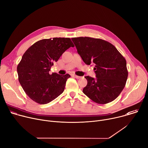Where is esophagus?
I'll return each mask as SVG.
<instances>
[{
  "instance_id": "obj_1",
  "label": "esophagus",
  "mask_w": 148,
  "mask_h": 148,
  "mask_svg": "<svg viewBox=\"0 0 148 148\" xmlns=\"http://www.w3.org/2000/svg\"><path fill=\"white\" fill-rule=\"evenodd\" d=\"M73 77H75V78H76V79H80L81 77L80 76H77V75H72Z\"/></svg>"
}]
</instances>
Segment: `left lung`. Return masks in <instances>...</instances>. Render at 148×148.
<instances>
[{"mask_svg":"<svg viewBox=\"0 0 148 148\" xmlns=\"http://www.w3.org/2000/svg\"><path fill=\"white\" fill-rule=\"evenodd\" d=\"M79 55L88 65L93 64L96 77L87 76L83 92L93 102L114 101L125 86L128 72L125 58L110 43L89 37L72 38Z\"/></svg>","mask_w":148,"mask_h":148,"instance_id":"obj_1","label":"left lung"}]
</instances>
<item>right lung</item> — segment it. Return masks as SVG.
Here are the masks:
<instances>
[{"instance_id":"right-lung-1","label":"right lung","mask_w":148,"mask_h":148,"mask_svg":"<svg viewBox=\"0 0 148 148\" xmlns=\"http://www.w3.org/2000/svg\"><path fill=\"white\" fill-rule=\"evenodd\" d=\"M70 47H74L70 38H54L40 40L25 52L17 72L19 83L32 100L46 104L63 93L70 75H50L49 72Z\"/></svg>"}]
</instances>
